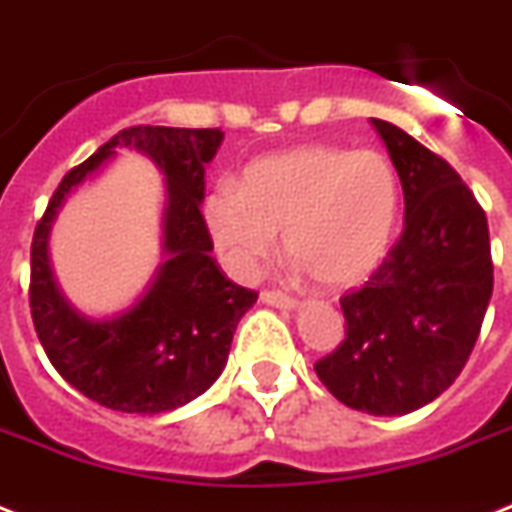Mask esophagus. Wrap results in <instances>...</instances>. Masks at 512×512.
I'll return each instance as SVG.
<instances>
[{
  "label": "esophagus",
  "mask_w": 512,
  "mask_h": 512,
  "mask_svg": "<svg viewBox=\"0 0 512 512\" xmlns=\"http://www.w3.org/2000/svg\"><path fill=\"white\" fill-rule=\"evenodd\" d=\"M263 303L265 305H273V308H287V311L297 308L295 297L284 295V292H276V289H265V292H263Z\"/></svg>",
  "instance_id": "obj_1"
}]
</instances>
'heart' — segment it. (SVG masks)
<instances>
[{"instance_id": "b5f03b06", "label": "heart", "mask_w": 512, "mask_h": 512, "mask_svg": "<svg viewBox=\"0 0 512 512\" xmlns=\"http://www.w3.org/2000/svg\"><path fill=\"white\" fill-rule=\"evenodd\" d=\"M398 199L396 170L377 151L300 146L249 164L239 191L215 188L204 217L239 279L255 276L284 233L289 257L319 287L348 289L388 255Z\"/></svg>"}]
</instances>
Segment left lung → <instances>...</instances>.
<instances>
[{
  "mask_svg": "<svg viewBox=\"0 0 512 512\" xmlns=\"http://www.w3.org/2000/svg\"><path fill=\"white\" fill-rule=\"evenodd\" d=\"M404 188V231L364 287L340 297L345 340L316 361L337 401L393 417L438 398L468 364L492 297L489 223L430 148L372 119Z\"/></svg>",
  "mask_w": 512,
  "mask_h": 512,
  "instance_id": "left-lung-1",
  "label": "left lung"
}]
</instances>
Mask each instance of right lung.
Returning a JSON list of instances; mask_svg holds the SVG:
<instances>
[{
  "mask_svg": "<svg viewBox=\"0 0 512 512\" xmlns=\"http://www.w3.org/2000/svg\"><path fill=\"white\" fill-rule=\"evenodd\" d=\"M223 143L220 130L138 124L103 143L52 193L31 241L28 305L44 353L68 385L106 409L162 414L201 396L220 377L233 332L257 292L225 279L201 215L204 164ZM116 145L152 156L168 177L165 254L155 284L130 312L95 322L59 295L46 236L59 204L113 155Z\"/></svg>",
  "mask_w": 512,
  "mask_h": 512,
  "instance_id": "1",
  "label": "right lung"
}]
</instances>
